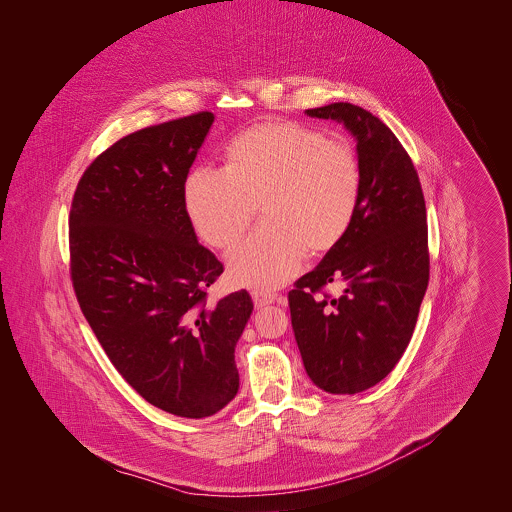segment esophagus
Returning <instances> with one entry per match:
<instances>
[{
    "mask_svg": "<svg viewBox=\"0 0 512 512\" xmlns=\"http://www.w3.org/2000/svg\"><path fill=\"white\" fill-rule=\"evenodd\" d=\"M252 299H254L256 307H264V305H270L274 301H280V295L274 292H266V290H254Z\"/></svg>",
    "mask_w": 512,
    "mask_h": 512,
    "instance_id": "obj_1",
    "label": "esophagus"
}]
</instances>
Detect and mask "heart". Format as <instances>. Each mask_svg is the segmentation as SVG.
<instances>
[{"label": "heart", "instance_id": "heart-1", "mask_svg": "<svg viewBox=\"0 0 512 512\" xmlns=\"http://www.w3.org/2000/svg\"><path fill=\"white\" fill-rule=\"evenodd\" d=\"M363 173L355 149L292 122H264L226 147L222 169L189 175L185 203L199 236L232 248L260 207L262 228L230 256V276L248 288H278L309 250L335 248L351 228Z\"/></svg>", "mask_w": 512, "mask_h": 512}]
</instances>
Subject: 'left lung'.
I'll return each mask as SVG.
<instances>
[{"mask_svg":"<svg viewBox=\"0 0 512 512\" xmlns=\"http://www.w3.org/2000/svg\"><path fill=\"white\" fill-rule=\"evenodd\" d=\"M357 140L361 201L343 240L288 293L303 366L321 390L357 394L402 359L430 280L426 201L406 149L368 110L335 102L307 110ZM329 283L344 293L331 298Z\"/></svg>","mask_w":512,"mask_h":512,"instance_id":"left-lung-1","label":"left lung"}]
</instances>
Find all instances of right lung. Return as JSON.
<instances>
[{
    "label": "right lung",
    "mask_w": 512,
    "mask_h": 512,
    "mask_svg": "<svg viewBox=\"0 0 512 512\" xmlns=\"http://www.w3.org/2000/svg\"><path fill=\"white\" fill-rule=\"evenodd\" d=\"M215 116L138 130L82 173L69 215L71 280L110 363L149 404L207 418L238 392L246 290L209 303L217 256L197 242L185 181Z\"/></svg>",
    "instance_id": "1"
}]
</instances>
